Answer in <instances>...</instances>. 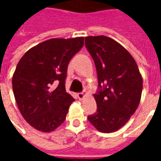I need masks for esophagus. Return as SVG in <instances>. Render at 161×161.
Masks as SVG:
<instances>
[{"label":"esophagus","mask_w":161,"mask_h":161,"mask_svg":"<svg viewBox=\"0 0 161 161\" xmlns=\"http://www.w3.org/2000/svg\"><path fill=\"white\" fill-rule=\"evenodd\" d=\"M77 97H78V98H79L80 100H82V99H84V93H83V92H80V93H77Z\"/></svg>","instance_id":"obj_1"}]
</instances>
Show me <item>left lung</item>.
<instances>
[{"instance_id": "8db88e82", "label": "left lung", "mask_w": 161, "mask_h": 161, "mask_svg": "<svg viewBox=\"0 0 161 161\" xmlns=\"http://www.w3.org/2000/svg\"><path fill=\"white\" fill-rule=\"evenodd\" d=\"M85 46L94 60L99 88L94 94L97 109L88 120L98 131L112 133L124 126L138 108L142 77L131 54L111 38L85 37Z\"/></svg>"}]
</instances>
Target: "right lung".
I'll list each match as a JSON object with an SVG mask.
<instances>
[{"instance_id":"add662e5","label":"right lung","mask_w":161,"mask_h":161,"mask_svg":"<svg viewBox=\"0 0 161 161\" xmlns=\"http://www.w3.org/2000/svg\"><path fill=\"white\" fill-rule=\"evenodd\" d=\"M84 39L46 40L28 50L16 66L12 79L16 103L24 119L39 131L49 133L59 127L75 101L65 91V78L68 64L82 49Z\"/></svg>"}]
</instances>
